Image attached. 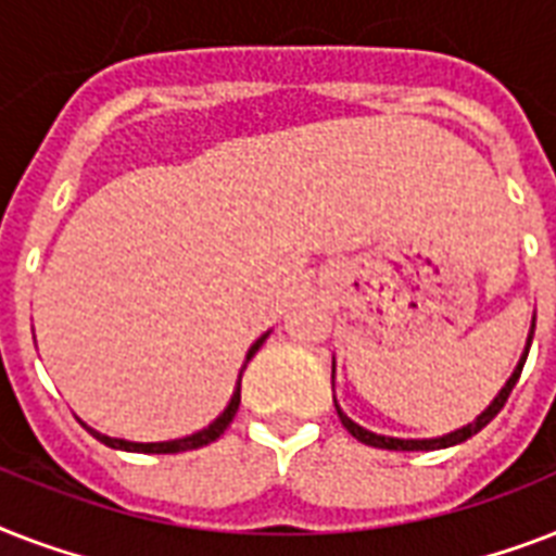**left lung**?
<instances>
[{
    "label": "left lung",
    "instance_id": "left-lung-1",
    "mask_svg": "<svg viewBox=\"0 0 556 556\" xmlns=\"http://www.w3.org/2000/svg\"><path fill=\"white\" fill-rule=\"evenodd\" d=\"M534 329H536V314L531 317V331H528V340H526V352H522V357H519L517 369L510 371V378L505 380V387L500 389V395L493 397L491 404H488V409L484 413H479L470 424H465V427H458V430L447 432V435H435V439H395V435H380V432H371L366 430V427H361L357 421H352L343 409H340L338 397H334V406H338V415L340 421H343V427H346L352 435H355L357 441H364V444H369V447H380V450H444V447H453V444H462V441H467L470 435H476V432L482 430V427H488V424L500 415V409L505 406V401H508L510 389L517 387L519 375H522V366H526V357H528V349H531V340H534ZM331 387H334V361H331Z\"/></svg>",
    "mask_w": 556,
    "mask_h": 556
}]
</instances>
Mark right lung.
Here are the masks:
<instances>
[{
  "mask_svg": "<svg viewBox=\"0 0 556 556\" xmlns=\"http://www.w3.org/2000/svg\"><path fill=\"white\" fill-rule=\"evenodd\" d=\"M270 331H265L256 343H253L251 349H248V355H244V364L242 369H239V378H236V389H233V395H230V401H227L225 406V413L218 415L216 421H210L204 430L199 432H192V435H185V439H173V441H126V439H112V435H103V432L98 430H91L89 424H83L86 430L94 435L98 441H103L106 447L112 450H126V453H185V450H199L204 447V444H210V441H216L222 432L230 427V421H233V415L236 409H239V401H242V371L244 366H248V361H251L256 352H260V346L268 340Z\"/></svg>",
  "mask_w": 556,
  "mask_h": 556,
  "instance_id": "right-lung-1",
  "label": "right lung"
}]
</instances>
